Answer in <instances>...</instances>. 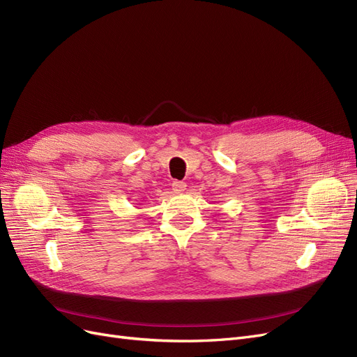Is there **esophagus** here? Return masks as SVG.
I'll list each match as a JSON object with an SVG mask.
<instances>
[{
  "label": "esophagus",
  "instance_id": "1",
  "mask_svg": "<svg viewBox=\"0 0 357 357\" xmlns=\"http://www.w3.org/2000/svg\"><path fill=\"white\" fill-rule=\"evenodd\" d=\"M172 188H174L175 192H183L187 190V183L185 182H181V181H174V183H172Z\"/></svg>",
  "mask_w": 357,
  "mask_h": 357
}]
</instances>
